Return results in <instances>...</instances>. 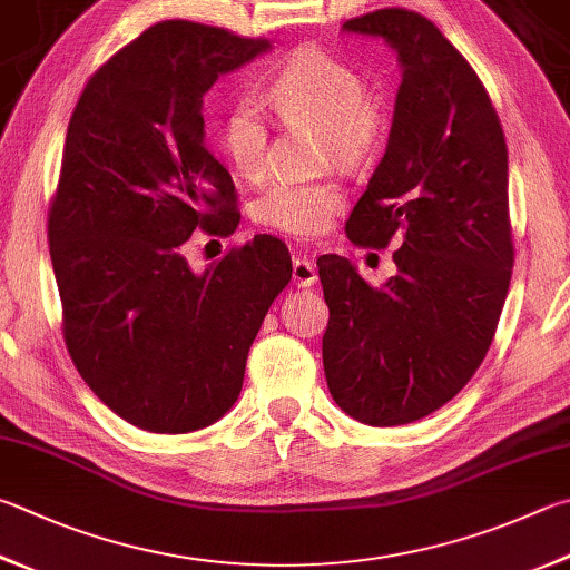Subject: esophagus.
I'll list each match as a JSON object with an SVG mask.
<instances>
[{
	"label": "esophagus",
	"instance_id": "esophagus-1",
	"mask_svg": "<svg viewBox=\"0 0 570 570\" xmlns=\"http://www.w3.org/2000/svg\"><path fill=\"white\" fill-rule=\"evenodd\" d=\"M292 276H294V284L296 286H302V288H306V286H312L314 282H316V264H314V258L308 256V254H294V272H292Z\"/></svg>",
	"mask_w": 570,
	"mask_h": 570
}]
</instances>
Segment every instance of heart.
<instances>
[{
  "instance_id": "b5f03b06",
  "label": "heart",
  "mask_w": 570,
  "mask_h": 570,
  "mask_svg": "<svg viewBox=\"0 0 570 570\" xmlns=\"http://www.w3.org/2000/svg\"><path fill=\"white\" fill-rule=\"evenodd\" d=\"M266 105L284 124L318 129L321 151L338 167L356 169L379 151L389 131V105L366 89L351 61L321 47H302L272 69L264 85ZM219 144L236 177L262 179L268 167V121L254 99H236L219 127ZM346 206L336 181H274L258 196L254 216L264 226L294 236L328 229Z\"/></svg>"
}]
</instances>
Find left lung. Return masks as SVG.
I'll list each match as a JSON object with an SVG mask.
<instances>
[{"mask_svg":"<svg viewBox=\"0 0 570 570\" xmlns=\"http://www.w3.org/2000/svg\"><path fill=\"white\" fill-rule=\"evenodd\" d=\"M344 29L384 37L403 67L386 154L346 222L361 249H399L384 286L318 256L321 351L341 411L401 426L456 396L493 341L513 268L509 149L489 91L431 19L386 7Z\"/></svg>","mask_w":570,"mask_h":570,"instance_id":"left-lung-1","label":"left lung"}]
</instances>
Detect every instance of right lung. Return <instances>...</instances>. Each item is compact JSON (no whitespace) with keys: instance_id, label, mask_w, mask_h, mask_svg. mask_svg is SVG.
Returning a JSON list of instances; mask_svg holds the SVG:
<instances>
[{"instance_id":"obj_1","label":"right lung","mask_w":570,"mask_h":570,"mask_svg":"<svg viewBox=\"0 0 570 570\" xmlns=\"http://www.w3.org/2000/svg\"><path fill=\"white\" fill-rule=\"evenodd\" d=\"M266 39L167 19L89 77L69 119L49 254L79 376L131 426L189 433L239 399L246 356L292 278L276 236L194 274L196 229L236 232L232 174L204 144V95Z\"/></svg>"}]
</instances>
